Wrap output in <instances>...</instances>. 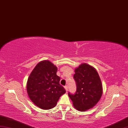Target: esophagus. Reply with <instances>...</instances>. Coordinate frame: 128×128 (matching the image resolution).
<instances>
[{
	"instance_id": "34e87169",
	"label": "esophagus",
	"mask_w": 128,
	"mask_h": 128,
	"mask_svg": "<svg viewBox=\"0 0 128 128\" xmlns=\"http://www.w3.org/2000/svg\"><path fill=\"white\" fill-rule=\"evenodd\" d=\"M64 88H65V90H66V92H67V91H68V87H67V86H65Z\"/></svg>"
}]
</instances>
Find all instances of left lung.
Masks as SVG:
<instances>
[{
	"mask_svg": "<svg viewBox=\"0 0 128 128\" xmlns=\"http://www.w3.org/2000/svg\"><path fill=\"white\" fill-rule=\"evenodd\" d=\"M74 71L76 91L68 95L77 110L86 111L95 106L102 97V81L96 70L88 64H80Z\"/></svg>",
	"mask_w": 128,
	"mask_h": 128,
	"instance_id": "8db88e82",
	"label": "left lung"
}]
</instances>
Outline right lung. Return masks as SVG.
<instances>
[{"label":"right lung","instance_id":"obj_1","mask_svg":"<svg viewBox=\"0 0 128 128\" xmlns=\"http://www.w3.org/2000/svg\"><path fill=\"white\" fill-rule=\"evenodd\" d=\"M57 68L49 61L38 63L29 76L26 90L30 99L40 109L48 110L56 105L66 90L60 84Z\"/></svg>","mask_w":128,"mask_h":128}]
</instances>
